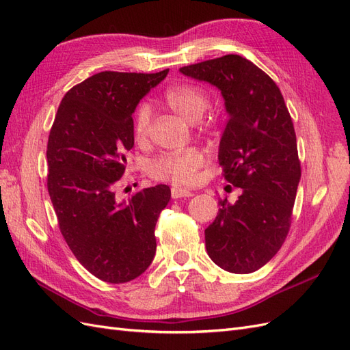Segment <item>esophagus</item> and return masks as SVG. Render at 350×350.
<instances>
[{"mask_svg":"<svg viewBox=\"0 0 350 350\" xmlns=\"http://www.w3.org/2000/svg\"><path fill=\"white\" fill-rule=\"evenodd\" d=\"M171 196H172V198H185V197H191L193 193L188 191V189H184V188L174 187V188H171Z\"/></svg>","mask_w":350,"mask_h":350,"instance_id":"34e87169","label":"esophagus"}]
</instances>
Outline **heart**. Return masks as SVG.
Wrapping results in <instances>:
<instances>
[{
	"label": "heart",
	"instance_id": "b5f03b06",
	"mask_svg": "<svg viewBox=\"0 0 350 350\" xmlns=\"http://www.w3.org/2000/svg\"><path fill=\"white\" fill-rule=\"evenodd\" d=\"M166 107L189 122L198 121L208 107V94L196 84L176 83L163 93ZM150 125V109L140 105L133 118V133L137 140L146 139ZM204 163V154L197 147L167 152L159 156L147 166V172L159 181L175 185H189L196 181L198 169Z\"/></svg>",
	"mask_w": 350,
	"mask_h": 350
}]
</instances>
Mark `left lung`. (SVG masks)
Wrapping results in <instances>:
<instances>
[{
  "label": "left lung",
  "instance_id": "left-lung-1",
  "mask_svg": "<svg viewBox=\"0 0 350 350\" xmlns=\"http://www.w3.org/2000/svg\"><path fill=\"white\" fill-rule=\"evenodd\" d=\"M216 86L229 115L219 165L242 189L234 204L219 201L204 230L206 250L226 271L247 274L276 256L288 237L301 162L293 122L278 84L247 58L229 54L179 68Z\"/></svg>",
  "mask_w": 350,
  "mask_h": 350
}]
</instances>
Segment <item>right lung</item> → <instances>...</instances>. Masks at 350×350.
I'll use <instances>...</instances> for the list:
<instances>
[{"instance_id": "right-lung-1", "label": "right lung", "mask_w": 350, "mask_h": 350, "mask_svg": "<svg viewBox=\"0 0 350 350\" xmlns=\"http://www.w3.org/2000/svg\"><path fill=\"white\" fill-rule=\"evenodd\" d=\"M102 71L62 98L48 139V193L67 245L81 266L108 283H125L150 266L154 226L171 188L115 196L133 149V112L167 74Z\"/></svg>"}]
</instances>
